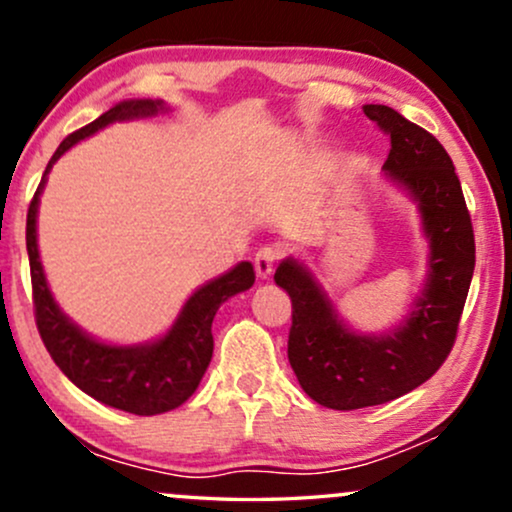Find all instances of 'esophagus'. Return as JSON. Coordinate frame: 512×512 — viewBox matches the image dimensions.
Here are the masks:
<instances>
[{
	"label": "esophagus",
	"instance_id": "34e87169",
	"mask_svg": "<svg viewBox=\"0 0 512 512\" xmlns=\"http://www.w3.org/2000/svg\"><path fill=\"white\" fill-rule=\"evenodd\" d=\"M276 262H279V248L276 245H264L255 255V272L260 279H269L274 272Z\"/></svg>",
	"mask_w": 512,
	"mask_h": 512
}]
</instances>
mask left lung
I'll return each instance as SVG.
<instances>
[{
	"instance_id": "1",
	"label": "left lung",
	"mask_w": 512,
	"mask_h": 512,
	"mask_svg": "<svg viewBox=\"0 0 512 512\" xmlns=\"http://www.w3.org/2000/svg\"><path fill=\"white\" fill-rule=\"evenodd\" d=\"M390 134L385 175L419 204L428 238V279L402 325L358 334L308 267L293 257L274 281L291 296L289 363L305 395L327 409L351 411L397 399L426 383L448 358L474 274V231L448 151L424 127L387 105H363Z\"/></svg>"
}]
</instances>
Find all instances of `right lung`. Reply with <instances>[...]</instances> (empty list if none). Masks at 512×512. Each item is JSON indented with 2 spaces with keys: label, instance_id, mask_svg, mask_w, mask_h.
Here are the masks:
<instances>
[{
  "label": "right lung",
  "instance_id": "add662e5",
  "mask_svg": "<svg viewBox=\"0 0 512 512\" xmlns=\"http://www.w3.org/2000/svg\"><path fill=\"white\" fill-rule=\"evenodd\" d=\"M161 110H166L163 101H122L98 120H93L91 125L69 134L57 146L55 156L50 158L26 216V248L28 262H31L35 325H38L45 349L50 351L52 361L79 390H84L98 402L108 404V407L137 416L163 414V411L180 407L182 402L192 397L204 370L209 368L211 354H214L211 322H214L216 310L223 301H228L240 291H248L255 284V269L250 262H240L231 272L197 289L190 296V301L182 305L173 327L156 342L137 346L103 344L81 332L52 298L38 255L35 221H38V202L45 187V178H48L52 163L64 151L72 149L81 139L96 134L98 129L108 127L110 122L149 117L161 113Z\"/></svg>",
  "mask_w": 512,
  "mask_h": 512
}]
</instances>
